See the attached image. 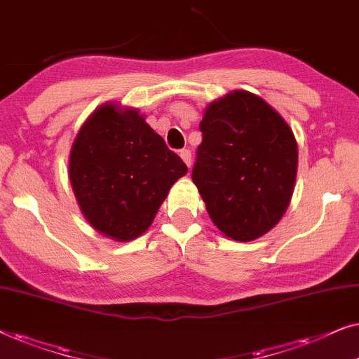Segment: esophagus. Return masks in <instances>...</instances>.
Wrapping results in <instances>:
<instances>
[{
  "mask_svg": "<svg viewBox=\"0 0 359 359\" xmlns=\"http://www.w3.org/2000/svg\"><path fill=\"white\" fill-rule=\"evenodd\" d=\"M179 156L182 157V161L190 167V164H192V152H190L189 149H182L179 152Z\"/></svg>",
  "mask_w": 359,
  "mask_h": 359,
  "instance_id": "obj_1",
  "label": "esophagus"
}]
</instances>
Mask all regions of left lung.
I'll return each instance as SVG.
<instances>
[{
  "label": "left lung",
  "instance_id": "obj_1",
  "mask_svg": "<svg viewBox=\"0 0 359 359\" xmlns=\"http://www.w3.org/2000/svg\"><path fill=\"white\" fill-rule=\"evenodd\" d=\"M192 180L224 236L252 241L287 210L297 177V141L257 95L233 90L205 108Z\"/></svg>",
  "mask_w": 359,
  "mask_h": 359
}]
</instances>
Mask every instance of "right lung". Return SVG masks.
<instances>
[{
  "instance_id": "right-lung-1",
  "label": "right lung",
  "mask_w": 359,
  "mask_h": 359,
  "mask_svg": "<svg viewBox=\"0 0 359 359\" xmlns=\"http://www.w3.org/2000/svg\"><path fill=\"white\" fill-rule=\"evenodd\" d=\"M187 174L182 159L140 109L109 102L82 124L69 156V179L83 218L114 241L141 236L172 185Z\"/></svg>"
}]
</instances>
